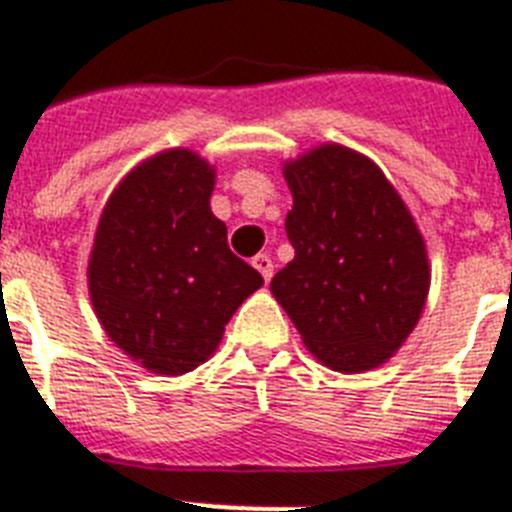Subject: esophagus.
Segmentation results:
<instances>
[{
  "mask_svg": "<svg viewBox=\"0 0 512 512\" xmlns=\"http://www.w3.org/2000/svg\"><path fill=\"white\" fill-rule=\"evenodd\" d=\"M252 265H255L257 270H260V276L265 278V283L273 278V260H270V255H257L255 260H252Z\"/></svg>",
  "mask_w": 512,
  "mask_h": 512,
  "instance_id": "34e87169",
  "label": "esophagus"
}]
</instances>
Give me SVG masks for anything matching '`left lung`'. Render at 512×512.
Listing matches in <instances>:
<instances>
[{"mask_svg":"<svg viewBox=\"0 0 512 512\" xmlns=\"http://www.w3.org/2000/svg\"><path fill=\"white\" fill-rule=\"evenodd\" d=\"M294 260L270 291L325 367L367 372L411 336L429 291L424 236L375 161L317 145L283 163Z\"/></svg>","mask_w":512,"mask_h":512,"instance_id":"obj_1","label":"left lung"}]
</instances>
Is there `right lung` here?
Returning <instances> with one entry per match:
<instances>
[{"instance_id": "obj_1", "label": "right lung", "mask_w": 512, "mask_h": 512, "mask_svg": "<svg viewBox=\"0 0 512 512\" xmlns=\"http://www.w3.org/2000/svg\"><path fill=\"white\" fill-rule=\"evenodd\" d=\"M216 169L187 148L124 176L98 221L88 260L93 312L124 354L156 375L208 362L263 276L234 255L210 210Z\"/></svg>"}]
</instances>
